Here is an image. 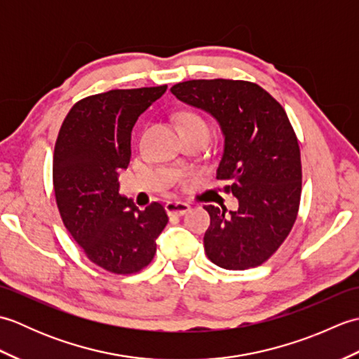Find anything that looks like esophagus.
<instances>
[{
	"mask_svg": "<svg viewBox=\"0 0 359 359\" xmlns=\"http://www.w3.org/2000/svg\"><path fill=\"white\" fill-rule=\"evenodd\" d=\"M165 210L170 216H184L185 212L191 210V207L185 202H168L165 205Z\"/></svg>",
	"mask_w": 359,
	"mask_h": 359,
	"instance_id": "esophagus-1",
	"label": "esophagus"
}]
</instances>
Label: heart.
I'll use <instances>...</instances> for the list:
<instances>
[{"label":"heart","instance_id":"heart-1","mask_svg":"<svg viewBox=\"0 0 359 359\" xmlns=\"http://www.w3.org/2000/svg\"><path fill=\"white\" fill-rule=\"evenodd\" d=\"M179 123L182 128V133H208L210 126L201 114L193 111H185L179 116Z\"/></svg>","mask_w":359,"mask_h":359}]
</instances>
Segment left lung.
Instances as JSON below:
<instances>
[{"instance_id": "obj_1", "label": "left lung", "mask_w": 359, "mask_h": 359, "mask_svg": "<svg viewBox=\"0 0 359 359\" xmlns=\"http://www.w3.org/2000/svg\"><path fill=\"white\" fill-rule=\"evenodd\" d=\"M171 93L222 126L225 148L216 179L239 201L230 215L224 205L203 207L210 215L205 253L225 270L262 265L292 231L301 203V149L285 109L245 80H188Z\"/></svg>"}]
</instances>
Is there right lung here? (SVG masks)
<instances>
[{"label":"right lung","instance_id":"1","mask_svg":"<svg viewBox=\"0 0 359 359\" xmlns=\"http://www.w3.org/2000/svg\"><path fill=\"white\" fill-rule=\"evenodd\" d=\"M166 85L112 89L81 98L67 112L53 149L52 180L66 230L90 262L114 274L151 264L168 224L158 202L139 210L118 194V171L131 160L137 118Z\"/></svg>","mask_w":359,"mask_h":359}]
</instances>
